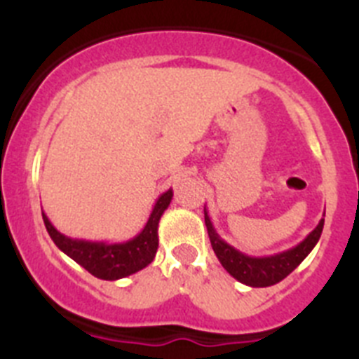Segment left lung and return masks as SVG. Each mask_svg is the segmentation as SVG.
<instances>
[{"instance_id": "left-lung-1", "label": "left lung", "mask_w": 359, "mask_h": 359, "mask_svg": "<svg viewBox=\"0 0 359 359\" xmlns=\"http://www.w3.org/2000/svg\"><path fill=\"white\" fill-rule=\"evenodd\" d=\"M205 224H207L212 248H214L219 262L223 264V268L231 277L252 287H268L284 280L309 255L311 250L315 248L323 230V219H320V223L316 224L315 230L293 248L275 253V255L252 257L239 252V250H236L226 241L219 237L210 217H208L207 208H205Z\"/></svg>"}]
</instances>
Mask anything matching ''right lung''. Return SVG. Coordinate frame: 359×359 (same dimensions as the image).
Returning <instances> with one entry per match:
<instances>
[{
  "mask_svg": "<svg viewBox=\"0 0 359 359\" xmlns=\"http://www.w3.org/2000/svg\"><path fill=\"white\" fill-rule=\"evenodd\" d=\"M170 199H172V190L169 189L154 203V208L149 215L144 230L123 243L72 239L57 230L44 212L43 221L57 248L65 252L69 259L88 269L97 278L118 280V278L129 277V275L140 271L152 262L158 250V223L170 205Z\"/></svg>",
  "mask_w": 359,
  "mask_h": 359,
  "instance_id": "add662e5",
  "label": "right lung"
}]
</instances>
